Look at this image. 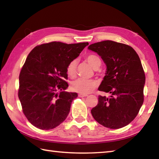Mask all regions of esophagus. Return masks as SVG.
Wrapping results in <instances>:
<instances>
[{
  "label": "esophagus",
  "mask_w": 159,
  "mask_h": 159,
  "mask_svg": "<svg viewBox=\"0 0 159 159\" xmlns=\"http://www.w3.org/2000/svg\"><path fill=\"white\" fill-rule=\"evenodd\" d=\"M79 96L80 98H83V97H87L88 95L87 94H82V93H79Z\"/></svg>",
  "instance_id": "34e87169"
}]
</instances>
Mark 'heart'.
<instances>
[{
    "label": "heart",
    "mask_w": 159,
    "mask_h": 159,
    "mask_svg": "<svg viewBox=\"0 0 159 159\" xmlns=\"http://www.w3.org/2000/svg\"><path fill=\"white\" fill-rule=\"evenodd\" d=\"M86 60L90 65L95 69L97 67H99L101 65V60L98 56L91 55L88 56ZM77 60H73L69 61L66 66V73L68 76L73 78L76 74ZM97 86L95 81L92 80H86L83 79H79L71 83V89L74 92L88 94L95 89Z\"/></svg>",
    "instance_id": "1"
}]
</instances>
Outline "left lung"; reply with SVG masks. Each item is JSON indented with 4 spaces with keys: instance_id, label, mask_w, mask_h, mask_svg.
<instances>
[{
    "instance_id": "left-lung-1",
    "label": "left lung",
    "mask_w": 159,
    "mask_h": 159,
    "mask_svg": "<svg viewBox=\"0 0 159 159\" xmlns=\"http://www.w3.org/2000/svg\"><path fill=\"white\" fill-rule=\"evenodd\" d=\"M88 48L106 64L105 76L98 90L110 94L109 98L99 96L91 114L104 127H124L136 117L144 102L145 74L140 59L132 47L112 41L95 43Z\"/></svg>"
}]
</instances>
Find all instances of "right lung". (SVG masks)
I'll return each instance as SVG.
<instances>
[{"instance_id":"1","label":"right lung","mask_w":159,"mask_h":159,"mask_svg":"<svg viewBox=\"0 0 159 159\" xmlns=\"http://www.w3.org/2000/svg\"><path fill=\"white\" fill-rule=\"evenodd\" d=\"M88 43L51 42L36 46L26 57L20 74L18 97L25 116L41 130L60 125L68 116L76 93L65 92L66 66Z\"/></svg>"}]
</instances>
